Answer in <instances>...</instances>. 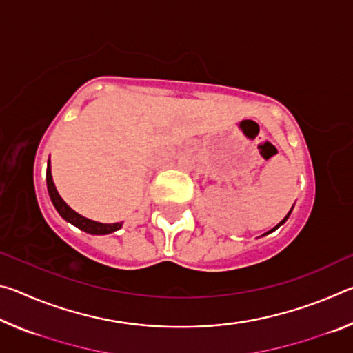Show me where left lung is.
<instances>
[{"label":"left lung","mask_w":353,"mask_h":353,"mask_svg":"<svg viewBox=\"0 0 353 353\" xmlns=\"http://www.w3.org/2000/svg\"><path fill=\"white\" fill-rule=\"evenodd\" d=\"M292 208H294V205H292V207H291V210L288 212V214H286V216H285V218H283L282 221H280V223H279V224H277L276 227H272V229H271L270 232H266V234H265V235H268V234H271V232H274V230H277L280 225H282V224H285V223H286V219H288V218H290V214H291V212H292Z\"/></svg>","instance_id":"left-lung-1"}]
</instances>
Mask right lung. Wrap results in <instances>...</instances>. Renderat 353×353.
I'll use <instances>...</instances> for the list:
<instances>
[{
    "instance_id": "add662e5",
    "label": "right lung",
    "mask_w": 353,
    "mask_h": 353,
    "mask_svg": "<svg viewBox=\"0 0 353 353\" xmlns=\"http://www.w3.org/2000/svg\"><path fill=\"white\" fill-rule=\"evenodd\" d=\"M46 185H48V193H50V198L52 205L57 210V213L67 221V223L73 224L77 229H81L82 232L90 235H109L113 234V232L119 230L123 227V223H113V224H104V223H98V221L88 219L85 216H82L77 212H74L67 202H65L59 191L56 188L54 182H52V174H51V162L48 160V166H46Z\"/></svg>"
}]
</instances>
